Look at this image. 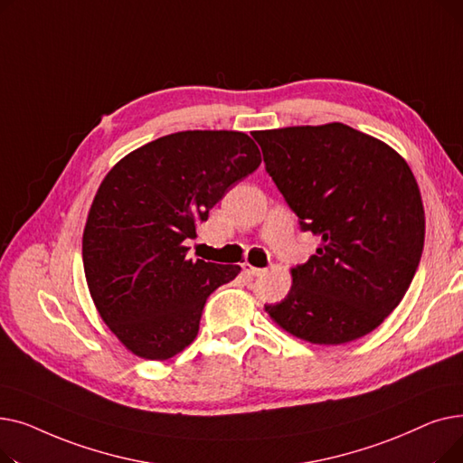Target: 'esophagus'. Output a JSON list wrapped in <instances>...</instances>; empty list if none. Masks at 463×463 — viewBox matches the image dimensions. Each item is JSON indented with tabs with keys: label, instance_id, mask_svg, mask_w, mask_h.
I'll use <instances>...</instances> for the list:
<instances>
[{
	"label": "esophagus",
	"instance_id": "obj_1",
	"mask_svg": "<svg viewBox=\"0 0 463 463\" xmlns=\"http://www.w3.org/2000/svg\"><path fill=\"white\" fill-rule=\"evenodd\" d=\"M241 269H244V272L248 274V276H262L266 270H262V269H255V266H251L250 262H244L241 264Z\"/></svg>",
	"mask_w": 463,
	"mask_h": 463
}]
</instances>
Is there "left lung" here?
Masks as SVG:
<instances>
[{"mask_svg": "<svg viewBox=\"0 0 463 463\" xmlns=\"http://www.w3.org/2000/svg\"><path fill=\"white\" fill-rule=\"evenodd\" d=\"M253 137L300 229L321 238L317 253L290 270L288 295L264 309L309 344L370 334L398 307L422 257L424 206L409 165L337 121Z\"/></svg>", "mask_w": 463, "mask_h": 463, "instance_id": "left-lung-1", "label": "left lung"}]
</instances>
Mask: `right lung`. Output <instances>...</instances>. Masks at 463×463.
<instances>
[{"mask_svg": "<svg viewBox=\"0 0 463 463\" xmlns=\"http://www.w3.org/2000/svg\"><path fill=\"white\" fill-rule=\"evenodd\" d=\"M260 165L240 131H180L118 161L91 203L82 236L90 295L133 354L166 360L199 334L208 297L240 266L187 259L185 240Z\"/></svg>", "mask_w": 463, "mask_h": 463, "instance_id": "obj_1", "label": "right lung"}]
</instances>
